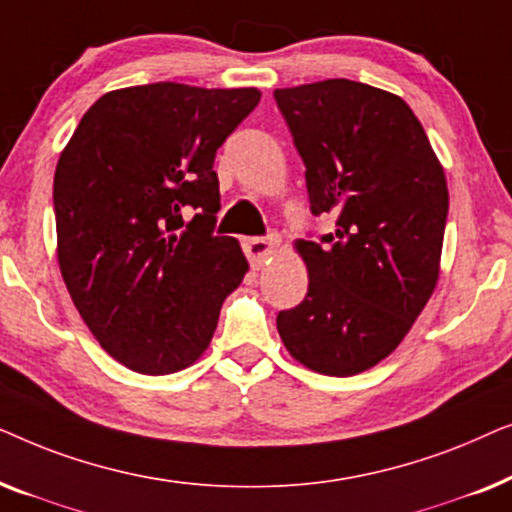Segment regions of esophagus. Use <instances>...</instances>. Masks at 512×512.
I'll return each instance as SVG.
<instances>
[{
    "label": "esophagus",
    "mask_w": 512,
    "mask_h": 512,
    "mask_svg": "<svg viewBox=\"0 0 512 512\" xmlns=\"http://www.w3.org/2000/svg\"><path fill=\"white\" fill-rule=\"evenodd\" d=\"M277 247V240L275 237H249V240H244V254H247L249 263L258 268L265 258H268L272 251Z\"/></svg>",
    "instance_id": "1"
}]
</instances>
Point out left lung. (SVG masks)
I'll use <instances>...</instances> for the list:
<instances>
[{"label": "left lung", "instance_id": "8db88e82", "mask_svg": "<svg viewBox=\"0 0 512 512\" xmlns=\"http://www.w3.org/2000/svg\"><path fill=\"white\" fill-rule=\"evenodd\" d=\"M305 163L314 216L335 233L298 240L303 303L277 314L293 359L349 377L394 352L438 282L447 221L445 172L398 95L349 79L275 90Z\"/></svg>", "mask_w": 512, "mask_h": 512}]
</instances>
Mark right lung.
Masks as SVG:
<instances>
[{"instance_id": "obj_1", "label": "right lung", "mask_w": 512, "mask_h": 512, "mask_svg": "<svg viewBox=\"0 0 512 512\" xmlns=\"http://www.w3.org/2000/svg\"><path fill=\"white\" fill-rule=\"evenodd\" d=\"M261 100L256 88L149 83L111 90L60 153L58 263L81 319L123 366L167 375L205 352L249 270L214 235L216 149Z\"/></svg>"}]
</instances>
